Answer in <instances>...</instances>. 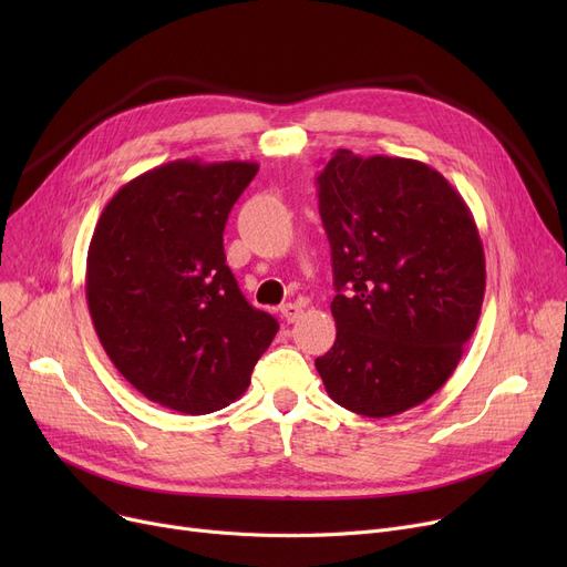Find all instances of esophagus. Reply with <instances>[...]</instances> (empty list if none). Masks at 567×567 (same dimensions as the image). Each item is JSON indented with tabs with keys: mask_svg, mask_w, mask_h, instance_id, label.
I'll use <instances>...</instances> for the list:
<instances>
[{
	"mask_svg": "<svg viewBox=\"0 0 567 567\" xmlns=\"http://www.w3.org/2000/svg\"><path fill=\"white\" fill-rule=\"evenodd\" d=\"M280 312H282V317H285V321H289V323H293L296 319H299L301 315H303V308L299 306V303H287V306H282L280 308Z\"/></svg>",
	"mask_w": 567,
	"mask_h": 567,
	"instance_id": "1",
	"label": "esophagus"
}]
</instances>
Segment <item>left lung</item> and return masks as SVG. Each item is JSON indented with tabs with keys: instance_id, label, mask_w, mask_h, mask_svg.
I'll return each instance as SVG.
<instances>
[{
	"instance_id": "8db88e82",
	"label": "left lung",
	"mask_w": 567,
	"mask_h": 567,
	"mask_svg": "<svg viewBox=\"0 0 567 567\" xmlns=\"http://www.w3.org/2000/svg\"><path fill=\"white\" fill-rule=\"evenodd\" d=\"M338 326L315 361L340 406L389 419L455 372L485 296V252L462 195L434 167L338 148L317 176Z\"/></svg>"
}]
</instances>
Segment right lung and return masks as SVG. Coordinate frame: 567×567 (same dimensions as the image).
<instances>
[{
	"label": "right lung",
	"mask_w": 567,
	"mask_h": 567,
	"mask_svg": "<svg viewBox=\"0 0 567 567\" xmlns=\"http://www.w3.org/2000/svg\"><path fill=\"white\" fill-rule=\"evenodd\" d=\"M259 165L172 161L105 204L86 252V306L114 368L146 400L202 415L250 383L278 321L225 264L223 231Z\"/></svg>",
	"instance_id": "1"
}]
</instances>
